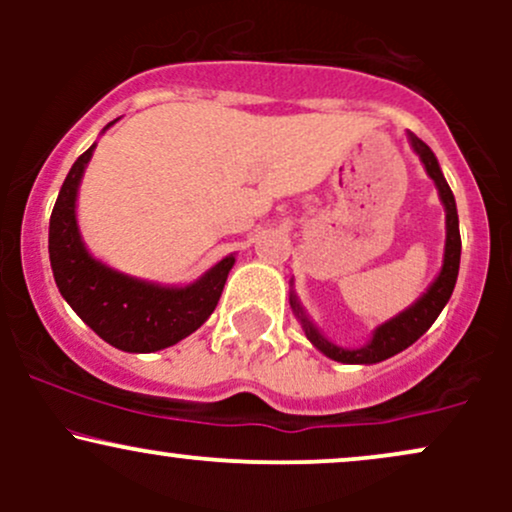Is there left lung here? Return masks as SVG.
<instances>
[{
  "instance_id": "left-lung-1",
  "label": "left lung",
  "mask_w": 512,
  "mask_h": 512,
  "mask_svg": "<svg viewBox=\"0 0 512 512\" xmlns=\"http://www.w3.org/2000/svg\"><path fill=\"white\" fill-rule=\"evenodd\" d=\"M409 142L414 146V151L419 154L421 163H424L426 173L431 175V180L436 182L440 202L445 207V255H443V267H440V274L436 276L431 286H428L424 296L419 298L416 303H411L407 310L392 317V320L383 322L380 327H375L373 339L368 344H363L361 349H344V346L332 344L330 339L325 337L313 322L308 320V315L303 313L301 303H298L296 293L291 291L289 303L296 313L298 320H301L305 337L310 339V344L315 349H320L322 354L332 361L339 363H380L385 358L399 354L407 346H411L416 339L424 334L428 327L436 322V317L440 315V310L445 308V303L450 301L452 289H455L457 281V272H460V252H462V240H460V221H457V207H455V197H452L450 185L443 178V170L438 166V158L433 154L428 146L421 142L416 134L409 132Z\"/></svg>"
}]
</instances>
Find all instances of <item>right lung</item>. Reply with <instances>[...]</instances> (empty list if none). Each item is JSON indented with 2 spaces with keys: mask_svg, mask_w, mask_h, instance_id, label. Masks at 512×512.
Listing matches in <instances>:
<instances>
[{
  "mask_svg": "<svg viewBox=\"0 0 512 512\" xmlns=\"http://www.w3.org/2000/svg\"><path fill=\"white\" fill-rule=\"evenodd\" d=\"M93 149L96 144L74 161L50 216L48 248L55 284L64 301L103 342L129 354L161 351L209 320L236 257H223L187 286H161L96 260L86 250L76 223V192Z\"/></svg>",
  "mask_w": 512,
  "mask_h": 512,
  "instance_id": "add662e5",
  "label": "right lung"
}]
</instances>
